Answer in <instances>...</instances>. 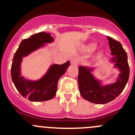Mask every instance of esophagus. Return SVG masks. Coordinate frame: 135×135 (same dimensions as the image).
Masks as SVG:
<instances>
[{"label": "esophagus", "mask_w": 135, "mask_h": 135, "mask_svg": "<svg viewBox=\"0 0 135 135\" xmlns=\"http://www.w3.org/2000/svg\"><path fill=\"white\" fill-rule=\"evenodd\" d=\"M70 62L73 65H78L79 64V59L77 57H73L70 59Z\"/></svg>", "instance_id": "34e87169"}]
</instances>
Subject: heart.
Masks as SVG:
<instances>
[{"mask_svg":"<svg viewBox=\"0 0 135 135\" xmlns=\"http://www.w3.org/2000/svg\"><path fill=\"white\" fill-rule=\"evenodd\" d=\"M95 48H96V46L95 44H92L88 47V50H89V51H93V50H95Z\"/></svg>","mask_w":135,"mask_h":135,"instance_id":"obj_1","label":"heart"}]
</instances>
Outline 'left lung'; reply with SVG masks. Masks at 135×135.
Here are the masks:
<instances>
[{
    "label": "left lung",
    "mask_w": 135,
    "mask_h": 135,
    "mask_svg": "<svg viewBox=\"0 0 135 135\" xmlns=\"http://www.w3.org/2000/svg\"><path fill=\"white\" fill-rule=\"evenodd\" d=\"M111 54L114 56L110 61L115 62L114 66L120 70L115 83L105 86L100 85V81L91 74L93 69L88 66L78 67V85L80 95L84 99L96 104H105L112 101L123 91L129 77V66L126 51L122 44L110 36H107Z\"/></svg>",
    "instance_id": "8db88e82"
}]
</instances>
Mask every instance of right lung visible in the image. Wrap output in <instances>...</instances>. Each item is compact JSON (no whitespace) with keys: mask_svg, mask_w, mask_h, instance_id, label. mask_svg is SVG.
<instances>
[{"mask_svg":"<svg viewBox=\"0 0 135 135\" xmlns=\"http://www.w3.org/2000/svg\"><path fill=\"white\" fill-rule=\"evenodd\" d=\"M54 41L50 33L40 32L21 41L15 53L11 67L12 81L20 94L31 101H46L53 99L57 90L58 80L70 65L69 61L62 65H53L46 74L38 81H30L21 76L22 58L43 46L44 44Z\"/></svg>","mask_w":135,"mask_h":135,"instance_id":"obj_1","label":"right lung"}]
</instances>
